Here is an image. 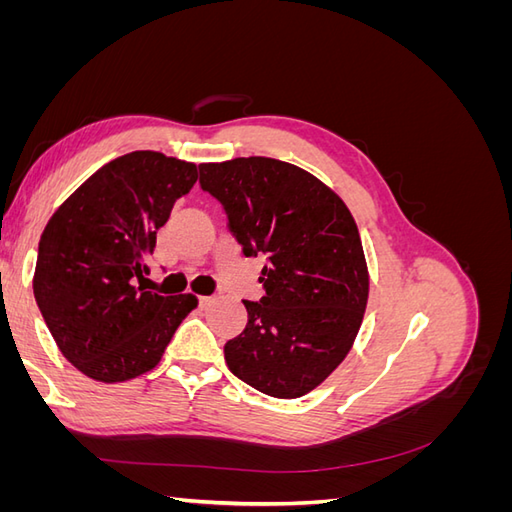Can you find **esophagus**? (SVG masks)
I'll list each match as a JSON object with an SVG mask.
<instances>
[{
  "label": "esophagus",
  "instance_id": "obj_1",
  "mask_svg": "<svg viewBox=\"0 0 512 512\" xmlns=\"http://www.w3.org/2000/svg\"><path fill=\"white\" fill-rule=\"evenodd\" d=\"M211 303H213V297H200V299H198V305H200V307H207V305H211Z\"/></svg>",
  "mask_w": 512,
  "mask_h": 512
}]
</instances>
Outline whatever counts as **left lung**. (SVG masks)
<instances>
[{"mask_svg": "<svg viewBox=\"0 0 512 512\" xmlns=\"http://www.w3.org/2000/svg\"><path fill=\"white\" fill-rule=\"evenodd\" d=\"M245 256H265L260 301L224 346L228 369L256 391L294 399L344 361L361 329L369 275L352 213L307 170L273 158L200 164Z\"/></svg>", "mask_w": 512, "mask_h": 512, "instance_id": "8db88e82", "label": "left lung"}]
</instances>
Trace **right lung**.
Segmentation results:
<instances>
[{
    "instance_id": "right-lung-1",
    "label": "right lung",
    "mask_w": 512,
    "mask_h": 512,
    "mask_svg": "<svg viewBox=\"0 0 512 512\" xmlns=\"http://www.w3.org/2000/svg\"><path fill=\"white\" fill-rule=\"evenodd\" d=\"M196 164L160 151H132L104 164L46 224L34 297L61 354L100 382H123L153 369L194 294L136 286L149 273L175 200L192 190Z\"/></svg>"
}]
</instances>
